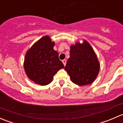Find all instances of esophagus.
I'll list each match as a JSON object with an SVG mask.
<instances>
[{
    "label": "esophagus",
    "mask_w": 123,
    "mask_h": 123,
    "mask_svg": "<svg viewBox=\"0 0 123 123\" xmlns=\"http://www.w3.org/2000/svg\"><path fill=\"white\" fill-rule=\"evenodd\" d=\"M62 62H63V64H64V66H65L66 63H67V60H66V59H64V60H62Z\"/></svg>",
    "instance_id": "1"
}]
</instances>
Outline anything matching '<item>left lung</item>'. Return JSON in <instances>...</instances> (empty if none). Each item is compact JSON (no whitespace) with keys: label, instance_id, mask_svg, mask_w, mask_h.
<instances>
[{"label":"left lung","instance_id":"obj_1","mask_svg":"<svg viewBox=\"0 0 123 123\" xmlns=\"http://www.w3.org/2000/svg\"><path fill=\"white\" fill-rule=\"evenodd\" d=\"M100 64L91 45L84 40L70 46V56L65 70L75 84L83 86L91 84L98 75Z\"/></svg>","mask_w":123,"mask_h":123}]
</instances>
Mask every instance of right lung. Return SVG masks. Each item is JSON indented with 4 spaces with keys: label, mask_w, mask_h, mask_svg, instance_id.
<instances>
[{
    "label": "right lung",
    "mask_w": 123,
    "mask_h": 123,
    "mask_svg": "<svg viewBox=\"0 0 123 123\" xmlns=\"http://www.w3.org/2000/svg\"><path fill=\"white\" fill-rule=\"evenodd\" d=\"M55 42L46 35L37 41L27 51L24 67L27 77L40 85L50 84L59 69L64 68L59 54L54 49Z\"/></svg>",
    "instance_id": "1"
}]
</instances>
